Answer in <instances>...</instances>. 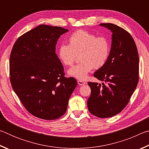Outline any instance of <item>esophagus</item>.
<instances>
[{
  "label": "esophagus",
  "mask_w": 149,
  "mask_h": 149,
  "mask_svg": "<svg viewBox=\"0 0 149 149\" xmlns=\"http://www.w3.org/2000/svg\"><path fill=\"white\" fill-rule=\"evenodd\" d=\"M77 84H78V85H83L86 84L87 83L85 82V81H82V80H78V81H77Z\"/></svg>",
  "instance_id": "esophagus-1"
}]
</instances>
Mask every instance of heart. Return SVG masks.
<instances>
[{
	"label": "heart",
	"instance_id": "b5f03b06",
	"mask_svg": "<svg viewBox=\"0 0 149 149\" xmlns=\"http://www.w3.org/2000/svg\"><path fill=\"white\" fill-rule=\"evenodd\" d=\"M69 45L61 44L58 49V57L62 64L72 65L79 55L81 63L68 70L70 76L84 80L93 68L104 66L110 54V42L107 37H97L85 30H78L70 35Z\"/></svg>",
	"mask_w": 149,
	"mask_h": 149
}]
</instances>
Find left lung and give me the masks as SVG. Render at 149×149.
<instances>
[{"label":"left lung","instance_id":"8db88e82","mask_svg":"<svg viewBox=\"0 0 149 149\" xmlns=\"http://www.w3.org/2000/svg\"><path fill=\"white\" fill-rule=\"evenodd\" d=\"M112 33L109 58L94 77L102 85L88 82L91 90L87 107L93 115L100 118L112 117L122 112L129 102L139 81V54L129 33L116 25L100 24Z\"/></svg>","mask_w":149,"mask_h":149}]
</instances>
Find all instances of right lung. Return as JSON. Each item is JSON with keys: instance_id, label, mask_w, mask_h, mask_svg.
<instances>
[{"instance_id": "add662e5", "label": "right lung", "mask_w": 149, "mask_h": 149, "mask_svg": "<svg viewBox=\"0 0 149 149\" xmlns=\"http://www.w3.org/2000/svg\"><path fill=\"white\" fill-rule=\"evenodd\" d=\"M68 30L40 25L16 40L10 56L12 87L26 109L34 116L55 120L66 112L77 86L74 77L64 76L56 54L60 35Z\"/></svg>"}]
</instances>
